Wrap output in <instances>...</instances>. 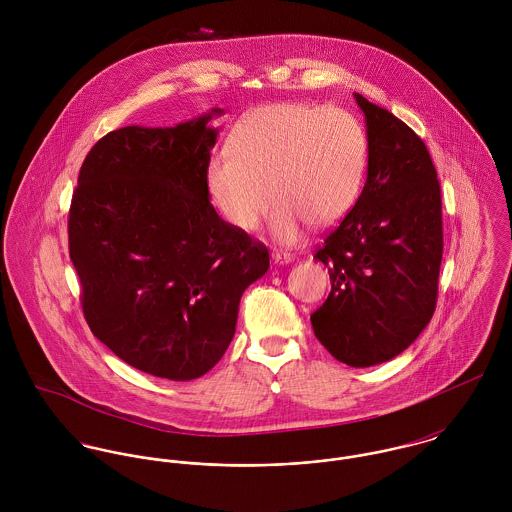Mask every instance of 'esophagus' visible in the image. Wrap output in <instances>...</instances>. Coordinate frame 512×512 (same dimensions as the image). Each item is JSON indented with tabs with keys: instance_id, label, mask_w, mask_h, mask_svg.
<instances>
[{
	"instance_id": "34e87169",
	"label": "esophagus",
	"mask_w": 512,
	"mask_h": 512,
	"mask_svg": "<svg viewBox=\"0 0 512 512\" xmlns=\"http://www.w3.org/2000/svg\"><path fill=\"white\" fill-rule=\"evenodd\" d=\"M272 260L276 264H290L293 262L292 254H286V252H272Z\"/></svg>"
}]
</instances>
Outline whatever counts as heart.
<instances>
[{"mask_svg":"<svg viewBox=\"0 0 512 512\" xmlns=\"http://www.w3.org/2000/svg\"><path fill=\"white\" fill-rule=\"evenodd\" d=\"M366 163L365 128L351 112L278 102L234 126L228 151L205 167V185L222 219L240 232H254L274 199L272 234L293 244L307 222L325 228L353 209Z\"/></svg>","mask_w":512,"mask_h":512,"instance_id":"b5f03b06","label":"heart"}]
</instances>
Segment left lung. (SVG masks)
<instances>
[{
  "label": "left lung",
  "mask_w": 512,
  "mask_h": 512,
  "mask_svg": "<svg viewBox=\"0 0 512 512\" xmlns=\"http://www.w3.org/2000/svg\"><path fill=\"white\" fill-rule=\"evenodd\" d=\"M365 114L368 167L361 197L315 258L331 293L311 315L319 343L341 363L380 365L430 323L443 254L441 195L426 144L355 92Z\"/></svg>",
  "instance_id": "1"
}]
</instances>
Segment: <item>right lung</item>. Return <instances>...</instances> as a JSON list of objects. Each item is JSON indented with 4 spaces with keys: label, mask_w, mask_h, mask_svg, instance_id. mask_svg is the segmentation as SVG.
<instances>
[{
    "label": "right lung",
    "mask_w": 512,
    "mask_h": 512,
    "mask_svg": "<svg viewBox=\"0 0 512 512\" xmlns=\"http://www.w3.org/2000/svg\"><path fill=\"white\" fill-rule=\"evenodd\" d=\"M222 108L169 128L126 126L80 167L69 252L96 339L142 372L193 380L228 349L264 244L220 219L205 185Z\"/></svg>",
    "instance_id": "1"
}]
</instances>
